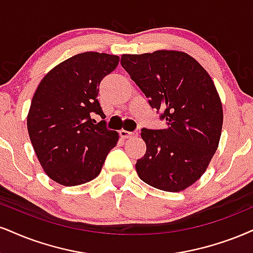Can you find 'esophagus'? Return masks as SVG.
I'll return each instance as SVG.
<instances>
[{
	"label": "esophagus",
	"mask_w": 253,
	"mask_h": 253,
	"mask_svg": "<svg viewBox=\"0 0 253 253\" xmlns=\"http://www.w3.org/2000/svg\"><path fill=\"white\" fill-rule=\"evenodd\" d=\"M138 135V132H130V131H126V130H121L120 131V136L121 138L123 139H126V138H131V137H136Z\"/></svg>",
	"instance_id": "34e87169"
}]
</instances>
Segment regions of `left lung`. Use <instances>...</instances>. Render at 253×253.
<instances>
[{
	"mask_svg": "<svg viewBox=\"0 0 253 253\" xmlns=\"http://www.w3.org/2000/svg\"><path fill=\"white\" fill-rule=\"evenodd\" d=\"M121 64L167 123L165 129H142L146 151L136 163L139 178L163 191L189 188L219 144L223 108L213 81L183 51L122 55Z\"/></svg>",
	"mask_w": 253,
	"mask_h": 253,
	"instance_id": "1",
	"label": "left lung"
}]
</instances>
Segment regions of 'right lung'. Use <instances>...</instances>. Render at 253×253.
<instances>
[{
	"label": "right lung",
	"instance_id": "obj_1",
	"mask_svg": "<svg viewBox=\"0 0 253 253\" xmlns=\"http://www.w3.org/2000/svg\"><path fill=\"white\" fill-rule=\"evenodd\" d=\"M116 55L86 51L56 65L34 93L27 126L41 167L64 186L90 182L98 176L118 132L105 121L97 99L98 86L117 68Z\"/></svg>",
	"mask_w": 253,
	"mask_h": 253
}]
</instances>
